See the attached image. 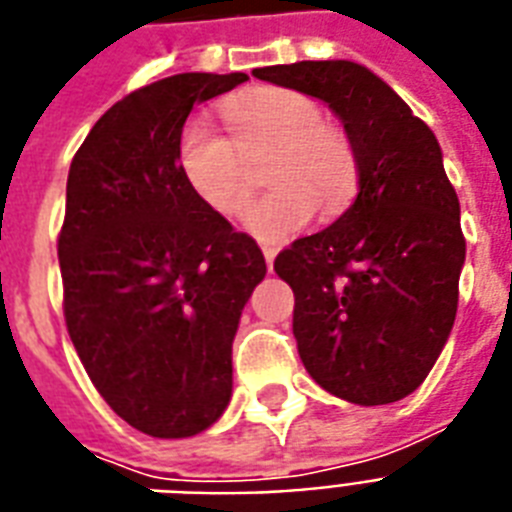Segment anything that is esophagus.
Masks as SVG:
<instances>
[{"mask_svg":"<svg viewBox=\"0 0 512 512\" xmlns=\"http://www.w3.org/2000/svg\"><path fill=\"white\" fill-rule=\"evenodd\" d=\"M261 251H264V261H267V267L272 269V264H275L277 251H275V248H272V245H264V248H261Z\"/></svg>","mask_w":512,"mask_h":512,"instance_id":"1","label":"esophagus"}]
</instances>
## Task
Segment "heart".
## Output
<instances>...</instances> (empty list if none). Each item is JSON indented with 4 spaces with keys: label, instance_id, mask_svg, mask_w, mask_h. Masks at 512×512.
<instances>
[{
    "label": "heart",
    "instance_id": "b5f03b06",
    "mask_svg": "<svg viewBox=\"0 0 512 512\" xmlns=\"http://www.w3.org/2000/svg\"><path fill=\"white\" fill-rule=\"evenodd\" d=\"M232 136L194 114L178 136V168L192 192L224 216H240L253 194L251 160L272 149L275 184L248 211L253 235L277 243L310 224L315 211L336 213L350 200L358 162L350 138L323 125L315 98L288 87H261L224 106Z\"/></svg>",
    "mask_w": 512,
    "mask_h": 512
}]
</instances>
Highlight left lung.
I'll use <instances>...</instances> for the list:
<instances>
[{
    "mask_svg": "<svg viewBox=\"0 0 512 512\" xmlns=\"http://www.w3.org/2000/svg\"><path fill=\"white\" fill-rule=\"evenodd\" d=\"M253 74L326 101L358 162L350 208L275 259L296 299L301 363L336 398L395 403L425 382L457 318L465 235L438 138L358 63L299 61Z\"/></svg>",
    "mask_w": 512,
    "mask_h": 512,
    "instance_id": "8db88e82",
    "label": "left lung"
}]
</instances>
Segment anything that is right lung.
<instances>
[{"label":"right lung","instance_id":"add662e5","mask_svg":"<svg viewBox=\"0 0 512 512\" xmlns=\"http://www.w3.org/2000/svg\"><path fill=\"white\" fill-rule=\"evenodd\" d=\"M245 79L189 71L138 87L71 160L58 235L63 318L95 390L152 438H189L224 414L237 323L267 275L256 240L178 168L194 104Z\"/></svg>","mask_w":512,"mask_h":512}]
</instances>
